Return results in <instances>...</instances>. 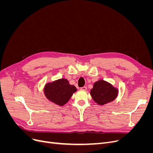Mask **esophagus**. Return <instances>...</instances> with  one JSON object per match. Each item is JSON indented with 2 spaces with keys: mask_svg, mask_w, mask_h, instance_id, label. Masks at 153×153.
<instances>
[{
  "mask_svg": "<svg viewBox=\"0 0 153 153\" xmlns=\"http://www.w3.org/2000/svg\"><path fill=\"white\" fill-rule=\"evenodd\" d=\"M80 89H81L82 90H83V91H86V90H87V87H86V86H84V87H81Z\"/></svg>",
  "mask_w": 153,
  "mask_h": 153,
  "instance_id": "obj_1",
  "label": "esophagus"
}]
</instances>
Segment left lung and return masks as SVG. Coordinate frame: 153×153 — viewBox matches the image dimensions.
I'll return each mask as SVG.
<instances>
[{"label": "left lung", "instance_id": "8db88e82", "mask_svg": "<svg viewBox=\"0 0 153 153\" xmlns=\"http://www.w3.org/2000/svg\"><path fill=\"white\" fill-rule=\"evenodd\" d=\"M117 92V90L112 85L101 80L94 83L91 95L96 103L102 105L115 100Z\"/></svg>", "mask_w": 153, "mask_h": 153}]
</instances>
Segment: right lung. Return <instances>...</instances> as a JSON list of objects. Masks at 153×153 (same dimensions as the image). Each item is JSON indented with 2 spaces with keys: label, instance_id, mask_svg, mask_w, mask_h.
<instances>
[{
  "label": "right lung",
  "instance_id": "add662e5",
  "mask_svg": "<svg viewBox=\"0 0 153 153\" xmlns=\"http://www.w3.org/2000/svg\"><path fill=\"white\" fill-rule=\"evenodd\" d=\"M76 88L69 84L66 79H61L47 84L44 92L47 98L54 103L62 106L71 98Z\"/></svg>",
  "mask_w": 153,
  "mask_h": 153
}]
</instances>
